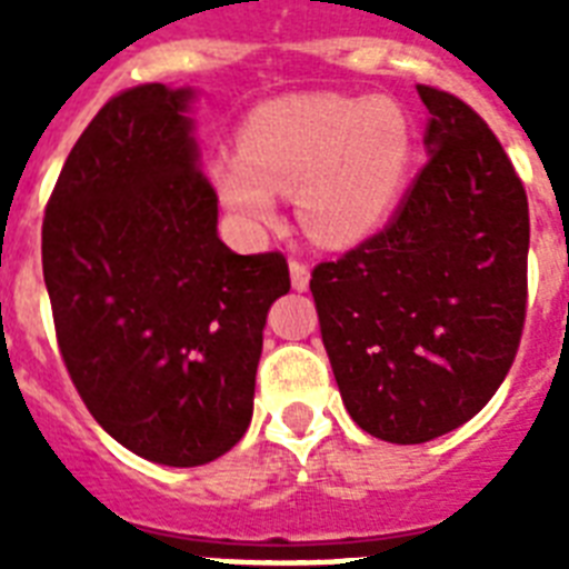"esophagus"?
I'll use <instances>...</instances> for the list:
<instances>
[{
    "instance_id": "1",
    "label": "esophagus",
    "mask_w": 569,
    "mask_h": 569,
    "mask_svg": "<svg viewBox=\"0 0 569 569\" xmlns=\"http://www.w3.org/2000/svg\"><path fill=\"white\" fill-rule=\"evenodd\" d=\"M289 274H292V286L298 292H307V286H310V266L301 262V259H292L289 262Z\"/></svg>"
}]
</instances>
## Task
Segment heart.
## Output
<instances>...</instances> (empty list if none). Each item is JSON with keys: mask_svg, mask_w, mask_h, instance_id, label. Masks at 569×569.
<instances>
[{"mask_svg": "<svg viewBox=\"0 0 569 569\" xmlns=\"http://www.w3.org/2000/svg\"><path fill=\"white\" fill-rule=\"evenodd\" d=\"M413 159V120L396 100L292 93L250 111L239 150L209 159V180L248 230L274 221L277 191H295L312 239L355 244L396 209Z\"/></svg>", "mask_w": 569, "mask_h": 569, "instance_id": "1", "label": "heart"}]
</instances>
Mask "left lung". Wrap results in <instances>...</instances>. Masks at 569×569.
<instances>
[{
  "instance_id": "1",
  "label": "left lung",
  "mask_w": 569,
  "mask_h": 569,
  "mask_svg": "<svg viewBox=\"0 0 569 569\" xmlns=\"http://www.w3.org/2000/svg\"><path fill=\"white\" fill-rule=\"evenodd\" d=\"M416 91L431 159L392 221L310 280L348 413L398 446L455 431L493 398L529 298V200L511 159L455 93Z\"/></svg>"
}]
</instances>
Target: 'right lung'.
I'll use <instances>...</instances> for the list:
<instances>
[{
  "mask_svg": "<svg viewBox=\"0 0 569 569\" xmlns=\"http://www.w3.org/2000/svg\"><path fill=\"white\" fill-rule=\"evenodd\" d=\"M191 88L111 97L43 214V280L84 407L141 458L200 467L244 437L283 253H232L197 164Z\"/></svg>",
  "mask_w": 569,
  "mask_h": 569,
  "instance_id": "right-lung-1",
  "label": "right lung"
}]
</instances>
